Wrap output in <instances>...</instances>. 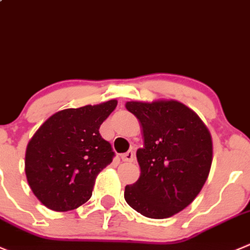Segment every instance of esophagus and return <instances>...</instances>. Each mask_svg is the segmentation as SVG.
I'll use <instances>...</instances> for the list:
<instances>
[{"label":"esophagus","instance_id":"obj_1","mask_svg":"<svg viewBox=\"0 0 250 250\" xmlns=\"http://www.w3.org/2000/svg\"><path fill=\"white\" fill-rule=\"evenodd\" d=\"M121 159H122V161H125V162H132L133 160H134V151H132V150H128L127 152H125V154L121 155Z\"/></svg>","mask_w":250,"mask_h":250}]
</instances>
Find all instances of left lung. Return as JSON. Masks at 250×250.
Here are the masks:
<instances>
[{
  "instance_id": "8db88e82",
  "label": "left lung",
  "mask_w": 250,
  "mask_h": 250,
  "mask_svg": "<svg viewBox=\"0 0 250 250\" xmlns=\"http://www.w3.org/2000/svg\"><path fill=\"white\" fill-rule=\"evenodd\" d=\"M125 107L139 120L144 137V146L137 151L142 173L125 186V202L150 219L173 216L197 198L209 176V129L176 100L128 101Z\"/></svg>"
}]
</instances>
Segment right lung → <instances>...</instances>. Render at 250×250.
Instances as JSON below:
<instances>
[{"label": "right lung", "instance_id": "add662e5", "mask_svg": "<svg viewBox=\"0 0 250 250\" xmlns=\"http://www.w3.org/2000/svg\"><path fill=\"white\" fill-rule=\"evenodd\" d=\"M117 106L99 105L56 112L36 130L25 152V174L35 197L55 211H69L90 199L96 176L115 152L99 128Z\"/></svg>", "mask_w": 250, "mask_h": 250}]
</instances>
